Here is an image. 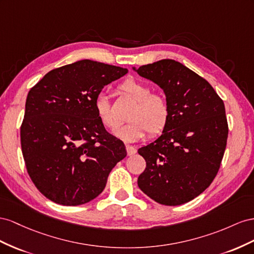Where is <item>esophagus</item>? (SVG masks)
<instances>
[{
    "label": "esophagus",
    "instance_id": "34e87169",
    "mask_svg": "<svg viewBox=\"0 0 254 254\" xmlns=\"http://www.w3.org/2000/svg\"><path fill=\"white\" fill-rule=\"evenodd\" d=\"M126 149H127V155H133V154L136 153V149L134 147H132V146H129V144H127Z\"/></svg>",
    "mask_w": 254,
    "mask_h": 254
}]
</instances>
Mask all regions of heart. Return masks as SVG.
<instances>
[{"mask_svg": "<svg viewBox=\"0 0 254 254\" xmlns=\"http://www.w3.org/2000/svg\"><path fill=\"white\" fill-rule=\"evenodd\" d=\"M120 90L131 97L135 102L127 115L126 125L115 129L114 134L127 142H134L151 135H157L165 128L169 118L167 100L161 93L152 92L151 87L139 79L127 78L120 85ZM97 117L104 127L115 128L118 120L114 117L110 99L105 93H99L95 100Z\"/></svg>", "mask_w": 254, "mask_h": 254, "instance_id": "obj_1", "label": "heart"}]
</instances>
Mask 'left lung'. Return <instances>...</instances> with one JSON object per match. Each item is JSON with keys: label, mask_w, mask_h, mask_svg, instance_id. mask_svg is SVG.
<instances>
[{"label": "left lung", "mask_w": 254, "mask_h": 254, "mask_svg": "<svg viewBox=\"0 0 254 254\" xmlns=\"http://www.w3.org/2000/svg\"><path fill=\"white\" fill-rule=\"evenodd\" d=\"M133 69L161 87L169 106L163 134L138 149L147 166L137 183L159 204H184L219 170L229 133L223 101L206 79L173 60Z\"/></svg>", "instance_id": "1"}]
</instances>
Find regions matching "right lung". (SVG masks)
I'll use <instances>...</instances> for the list:
<instances>
[{"mask_svg": "<svg viewBox=\"0 0 254 254\" xmlns=\"http://www.w3.org/2000/svg\"><path fill=\"white\" fill-rule=\"evenodd\" d=\"M127 69L89 60L66 64L28 91L21 148L28 176L57 204H85L103 191L125 144L101 125L95 100Z\"/></svg>", "mask_w": 254, "mask_h": 254, "instance_id": "obj_1", "label": "right lung"}]
</instances>
